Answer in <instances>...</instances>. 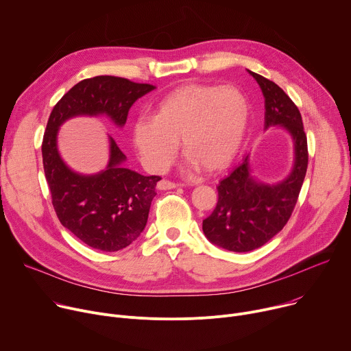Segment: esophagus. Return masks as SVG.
Here are the masks:
<instances>
[{"mask_svg":"<svg viewBox=\"0 0 351 351\" xmlns=\"http://www.w3.org/2000/svg\"><path fill=\"white\" fill-rule=\"evenodd\" d=\"M177 186H178V184H174V182L167 181V180H162V181L158 182V189H162V191L173 189V188H177Z\"/></svg>","mask_w":351,"mask_h":351,"instance_id":"34e87169","label":"esophagus"}]
</instances>
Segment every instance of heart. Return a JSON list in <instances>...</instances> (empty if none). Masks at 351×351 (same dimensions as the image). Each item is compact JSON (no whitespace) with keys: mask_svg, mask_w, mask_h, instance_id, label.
Masks as SVG:
<instances>
[{"mask_svg":"<svg viewBox=\"0 0 351 351\" xmlns=\"http://www.w3.org/2000/svg\"><path fill=\"white\" fill-rule=\"evenodd\" d=\"M248 117L247 97L237 88L185 85L156 103L150 119L134 123L132 142L150 171L167 169L180 142L189 166L217 173L234 159Z\"/></svg>","mask_w":351,"mask_h":351,"instance_id":"1","label":"heart"}]
</instances>
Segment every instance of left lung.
Masks as SVG:
<instances>
[{
    "mask_svg": "<svg viewBox=\"0 0 351 351\" xmlns=\"http://www.w3.org/2000/svg\"><path fill=\"white\" fill-rule=\"evenodd\" d=\"M265 97V130L280 127L293 139L294 163L290 174L266 184L252 176L250 154L228 177L217 185L219 201L202 223L206 239L227 251L248 252L274 239L289 221L301 191L308 147L302 119L297 106L279 88L262 75L250 71Z\"/></svg>",
    "mask_w": 351,
    "mask_h": 351,
    "instance_id": "1",
    "label": "left lung"
}]
</instances>
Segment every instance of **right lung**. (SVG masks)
<instances>
[{
  "instance_id": "obj_1",
  "label": "right lung",
  "mask_w": 351,
  "mask_h": 351,
  "mask_svg": "<svg viewBox=\"0 0 351 351\" xmlns=\"http://www.w3.org/2000/svg\"><path fill=\"white\" fill-rule=\"evenodd\" d=\"M153 89V85L135 84L125 77L95 76L68 90L50 114L42 154L53 206L61 224L95 250L120 251L142 234L156 184L162 178L124 167L127 156L110 135L106 169L96 174L73 171L58 152L60 127L73 117L107 115L123 128L131 106Z\"/></svg>"
}]
</instances>
